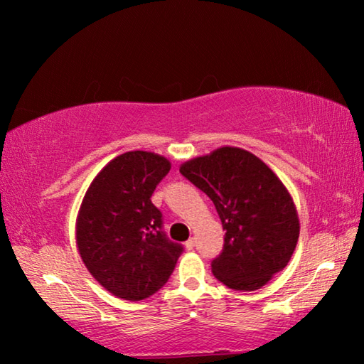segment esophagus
Wrapping results in <instances>:
<instances>
[{
    "instance_id": "obj_1",
    "label": "esophagus",
    "mask_w": 364,
    "mask_h": 364,
    "mask_svg": "<svg viewBox=\"0 0 364 364\" xmlns=\"http://www.w3.org/2000/svg\"><path fill=\"white\" fill-rule=\"evenodd\" d=\"M184 245H186V249L188 250H193L194 249V245H196V239L194 237H189L186 242H184Z\"/></svg>"
}]
</instances>
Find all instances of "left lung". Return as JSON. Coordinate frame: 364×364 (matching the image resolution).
Segmentation results:
<instances>
[{"label": "left lung", "mask_w": 364, "mask_h": 364, "mask_svg": "<svg viewBox=\"0 0 364 364\" xmlns=\"http://www.w3.org/2000/svg\"><path fill=\"white\" fill-rule=\"evenodd\" d=\"M181 175L210 197L225 244L213 276L234 291H257L291 260L300 223L289 191L267 164L239 147L188 160Z\"/></svg>", "instance_id": "1"}]
</instances>
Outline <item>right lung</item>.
<instances>
[{"label": "right lung", "instance_id": "add662e5", "mask_svg": "<svg viewBox=\"0 0 364 364\" xmlns=\"http://www.w3.org/2000/svg\"><path fill=\"white\" fill-rule=\"evenodd\" d=\"M171 168L154 152H125L90 184L77 217V247L100 284L123 300L156 294L173 273L183 245L162 231L151 196Z\"/></svg>", "mask_w": 364, "mask_h": 364}]
</instances>
